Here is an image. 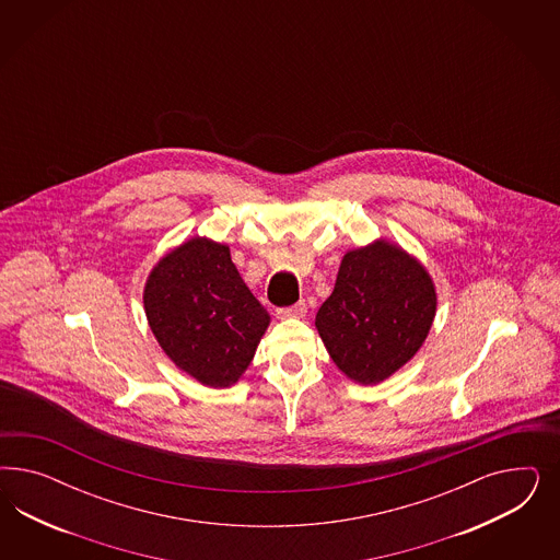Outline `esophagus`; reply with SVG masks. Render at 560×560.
Returning a JSON list of instances; mask_svg holds the SVG:
<instances>
[{
    "instance_id": "esophagus-1",
    "label": "esophagus",
    "mask_w": 560,
    "mask_h": 560,
    "mask_svg": "<svg viewBox=\"0 0 560 560\" xmlns=\"http://www.w3.org/2000/svg\"><path fill=\"white\" fill-rule=\"evenodd\" d=\"M305 312H307V304H305L304 300H300L298 304L289 305V307H279L277 310V318H281V320L304 318Z\"/></svg>"
}]
</instances>
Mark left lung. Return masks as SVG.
I'll return each mask as SVG.
<instances>
[{
    "instance_id": "1",
    "label": "left lung",
    "mask_w": 560,
    "mask_h": 560,
    "mask_svg": "<svg viewBox=\"0 0 560 560\" xmlns=\"http://www.w3.org/2000/svg\"><path fill=\"white\" fill-rule=\"evenodd\" d=\"M435 310L438 293L423 265L400 246L375 240L342 256L316 328L340 372L373 386L421 349Z\"/></svg>"
}]
</instances>
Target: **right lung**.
Returning <instances> with one entry per match:
<instances>
[{"label":"right lung","mask_w":560,"mask_h":560,"mask_svg":"<svg viewBox=\"0 0 560 560\" xmlns=\"http://www.w3.org/2000/svg\"><path fill=\"white\" fill-rule=\"evenodd\" d=\"M143 307L164 353L209 388L236 384L271 323L230 248L209 237H190L153 267Z\"/></svg>","instance_id":"1"}]
</instances>
